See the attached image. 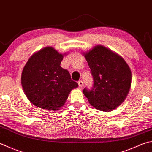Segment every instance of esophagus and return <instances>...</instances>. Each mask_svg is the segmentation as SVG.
I'll use <instances>...</instances> for the list:
<instances>
[{
    "mask_svg": "<svg viewBox=\"0 0 152 152\" xmlns=\"http://www.w3.org/2000/svg\"><path fill=\"white\" fill-rule=\"evenodd\" d=\"M78 86H79V88H82V86H83V82H82V80H79L78 82Z\"/></svg>",
    "mask_w": 152,
    "mask_h": 152,
    "instance_id": "1",
    "label": "esophagus"
}]
</instances>
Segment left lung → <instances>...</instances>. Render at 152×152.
<instances>
[{"instance_id": "left-lung-1", "label": "left lung", "mask_w": 152, "mask_h": 152, "mask_svg": "<svg viewBox=\"0 0 152 152\" xmlns=\"http://www.w3.org/2000/svg\"><path fill=\"white\" fill-rule=\"evenodd\" d=\"M83 54L94 80L92 89H84V96L96 109L112 111L128 94L132 82L130 68L122 57L102 45Z\"/></svg>"}]
</instances>
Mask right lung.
<instances>
[{
	"label": "right lung",
	"instance_id": "obj_1",
	"mask_svg": "<svg viewBox=\"0 0 152 152\" xmlns=\"http://www.w3.org/2000/svg\"><path fill=\"white\" fill-rule=\"evenodd\" d=\"M64 55L50 46L33 54L23 70L21 84L29 101L40 108L58 110L71 90L78 86L60 66Z\"/></svg>",
	"mask_w": 152,
	"mask_h": 152
}]
</instances>
